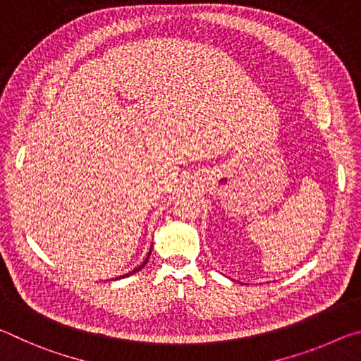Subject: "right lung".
I'll use <instances>...</instances> for the list:
<instances>
[{"mask_svg": "<svg viewBox=\"0 0 361 361\" xmlns=\"http://www.w3.org/2000/svg\"><path fill=\"white\" fill-rule=\"evenodd\" d=\"M149 255H151V250H149V253H148V255H146V258H145V261L142 262V264H140L138 267H135V269H133V271H132V272H129V274H126V276H121V277H118V279H116V280H119V279H124V277H129V276H132V274H135V272H138V271H142V269L145 267V264H146V262H148V259H149Z\"/></svg>", "mask_w": 361, "mask_h": 361, "instance_id": "obj_1", "label": "right lung"}]
</instances>
